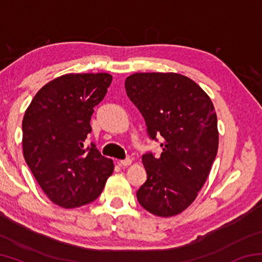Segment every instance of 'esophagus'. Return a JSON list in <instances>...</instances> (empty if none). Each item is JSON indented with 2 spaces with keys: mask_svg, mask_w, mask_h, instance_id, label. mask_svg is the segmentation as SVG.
Instances as JSON below:
<instances>
[{
  "mask_svg": "<svg viewBox=\"0 0 262 262\" xmlns=\"http://www.w3.org/2000/svg\"><path fill=\"white\" fill-rule=\"evenodd\" d=\"M130 164H132L130 158H126V159H122V161H120L121 166H128V165H130Z\"/></svg>",
  "mask_w": 262,
  "mask_h": 262,
  "instance_id": "34e87169",
  "label": "esophagus"
}]
</instances>
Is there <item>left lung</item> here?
I'll use <instances>...</instances> for the list:
<instances>
[{"label":"left lung","instance_id":"left-lung-1","mask_svg":"<svg viewBox=\"0 0 262 262\" xmlns=\"http://www.w3.org/2000/svg\"><path fill=\"white\" fill-rule=\"evenodd\" d=\"M125 88L149 139H162L163 148L159 157L142 156L147 180L136 192L137 201L154 215H178L198 196L217 155L214 105L196 83L176 73L133 74Z\"/></svg>","mask_w":262,"mask_h":262}]
</instances>
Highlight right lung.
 <instances>
[{
  "label": "right lung",
  "mask_w": 262,
  "mask_h": 262,
  "mask_svg": "<svg viewBox=\"0 0 262 262\" xmlns=\"http://www.w3.org/2000/svg\"><path fill=\"white\" fill-rule=\"evenodd\" d=\"M106 73L67 74L37 92L23 118L24 158L50 200L63 208L95 201L114 170L95 143L85 147L94 107L107 92Z\"/></svg>",
  "instance_id": "obj_1"
}]
</instances>
